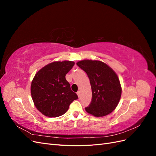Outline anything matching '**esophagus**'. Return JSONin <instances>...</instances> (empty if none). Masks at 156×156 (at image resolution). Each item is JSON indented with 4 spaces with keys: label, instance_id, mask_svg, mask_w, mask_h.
<instances>
[{
    "label": "esophagus",
    "instance_id": "obj_1",
    "mask_svg": "<svg viewBox=\"0 0 156 156\" xmlns=\"http://www.w3.org/2000/svg\"><path fill=\"white\" fill-rule=\"evenodd\" d=\"M80 94H81V92H80L79 90L77 92V96H78V97H79L80 96Z\"/></svg>",
    "mask_w": 156,
    "mask_h": 156
}]
</instances>
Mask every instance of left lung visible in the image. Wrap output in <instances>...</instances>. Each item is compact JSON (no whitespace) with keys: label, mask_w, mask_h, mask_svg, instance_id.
Here are the masks:
<instances>
[{"label":"left lung","mask_w":156,"mask_h":156,"mask_svg":"<svg viewBox=\"0 0 156 156\" xmlns=\"http://www.w3.org/2000/svg\"><path fill=\"white\" fill-rule=\"evenodd\" d=\"M85 72L92 88V101L86 111L94 116H106L114 111L120 100L122 88L116 73L99 60H84L77 63Z\"/></svg>","instance_id":"left-lung-1"}]
</instances>
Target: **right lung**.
I'll use <instances>...</instances> for the list:
<instances>
[{
    "mask_svg": "<svg viewBox=\"0 0 156 156\" xmlns=\"http://www.w3.org/2000/svg\"><path fill=\"white\" fill-rule=\"evenodd\" d=\"M74 64L72 61L53 62L36 73L31 83V96L37 109L44 115H62L71 103L78 98L66 79V75Z\"/></svg>",
    "mask_w": 156,
    "mask_h": 156,
    "instance_id": "right-lung-1",
    "label": "right lung"
}]
</instances>
